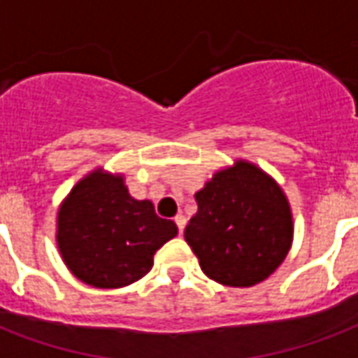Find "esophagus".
<instances>
[{
	"label": "esophagus",
	"mask_w": 358,
	"mask_h": 358,
	"mask_svg": "<svg viewBox=\"0 0 358 358\" xmlns=\"http://www.w3.org/2000/svg\"><path fill=\"white\" fill-rule=\"evenodd\" d=\"M174 222L178 226V232H184V228H186V218H184V215H176V217H174Z\"/></svg>",
	"instance_id": "34e87169"
}]
</instances>
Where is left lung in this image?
Listing matches in <instances>:
<instances>
[{
    "label": "left lung",
    "instance_id": "8db88e82",
    "mask_svg": "<svg viewBox=\"0 0 358 358\" xmlns=\"http://www.w3.org/2000/svg\"><path fill=\"white\" fill-rule=\"evenodd\" d=\"M195 201L184 238L210 280L251 287L284 263L293 241L292 207L263 169L238 159L215 172Z\"/></svg>",
    "mask_w": 358,
    "mask_h": 358
}]
</instances>
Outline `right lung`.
Returning <instances> with one entry per match:
<instances>
[{"label":"right lung","instance_id":"add662e5","mask_svg":"<svg viewBox=\"0 0 358 358\" xmlns=\"http://www.w3.org/2000/svg\"><path fill=\"white\" fill-rule=\"evenodd\" d=\"M178 234L149 199L128 194L122 174L95 169L76 182L57 210V248L84 284L115 289L148 274L153 255Z\"/></svg>","mask_w":358,"mask_h":358}]
</instances>
